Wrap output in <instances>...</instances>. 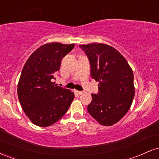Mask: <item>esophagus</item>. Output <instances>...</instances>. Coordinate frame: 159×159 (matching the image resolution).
Masks as SVG:
<instances>
[{
  "label": "esophagus",
  "mask_w": 159,
  "mask_h": 159,
  "mask_svg": "<svg viewBox=\"0 0 159 159\" xmlns=\"http://www.w3.org/2000/svg\"><path fill=\"white\" fill-rule=\"evenodd\" d=\"M75 93H77L78 95H81V94H83V92H81V91L76 90V91H75Z\"/></svg>",
  "instance_id": "obj_1"
}]
</instances>
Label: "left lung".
<instances>
[{"label": "left lung", "instance_id": "left-lung-1", "mask_svg": "<svg viewBox=\"0 0 159 159\" xmlns=\"http://www.w3.org/2000/svg\"><path fill=\"white\" fill-rule=\"evenodd\" d=\"M90 63V75L99 82L98 93L92 94L87 111L101 125L120 121L132 105L134 96L132 69L116 49L102 43L80 45Z\"/></svg>", "mask_w": 159, "mask_h": 159}]
</instances>
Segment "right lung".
<instances>
[{
	"mask_svg": "<svg viewBox=\"0 0 159 159\" xmlns=\"http://www.w3.org/2000/svg\"><path fill=\"white\" fill-rule=\"evenodd\" d=\"M75 44L50 43L40 46L24 66L18 84V96L25 114L41 127L50 126L63 117L75 95L52 82L61 61Z\"/></svg>",
	"mask_w": 159,
	"mask_h": 159,
	"instance_id": "obj_1",
	"label": "right lung"
}]
</instances>
